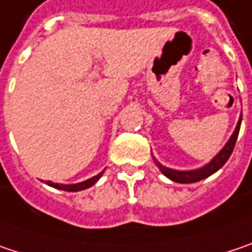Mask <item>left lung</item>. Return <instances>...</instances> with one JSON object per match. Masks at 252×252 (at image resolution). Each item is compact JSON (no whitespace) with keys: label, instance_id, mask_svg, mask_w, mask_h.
Wrapping results in <instances>:
<instances>
[{"label":"left lung","instance_id":"1","mask_svg":"<svg viewBox=\"0 0 252 252\" xmlns=\"http://www.w3.org/2000/svg\"><path fill=\"white\" fill-rule=\"evenodd\" d=\"M241 120H243V113H241V116L238 119V123H237V126H235L234 133L231 135L229 140L225 143L224 148L217 153V155L208 162L207 165H204L202 168L190 169V171H176V169H171V168L163 166L160 162H158V160L155 159L158 168L160 169V172H162L166 178H169L171 181L178 182V184H192V182H198V181H202V179H205L208 176H211L212 173H215L218 169H221L225 165V162L229 159L231 153L234 151V146H235V142H237L238 133H240Z\"/></svg>","mask_w":252,"mask_h":252}]
</instances>
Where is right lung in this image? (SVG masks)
<instances>
[{
  "label": "right lung",
  "instance_id": "add662e5",
  "mask_svg": "<svg viewBox=\"0 0 252 252\" xmlns=\"http://www.w3.org/2000/svg\"><path fill=\"white\" fill-rule=\"evenodd\" d=\"M103 172L104 171H101L100 173H97L96 176H93V178H90V179H86V181L79 182V184H70V185H64V184H56V182H51V181H45V184H47L48 187L62 189V190H67V192H79V190H83V189H87V188H90V187H93V185H94V184L99 181L100 178H101Z\"/></svg>",
  "mask_w": 252,
  "mask_h": 252
}]
</instances>
